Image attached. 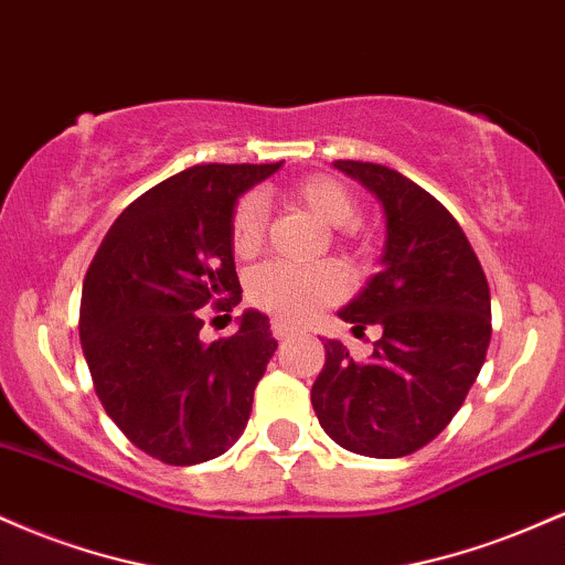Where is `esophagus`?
<instances>
[{
  "label": "esophagus",
  "mask_w": 565,
  "mask_h": 565,
  "mask_svg": "<svg viewBox=\"0 0 565 565\" xmlns=\"http://www.w3.org/2000/svg\"><path fill=\"white\" fill-rule=\"evenodd\" d=\"M270 332H274L276 340H287V337L297 334V332H300V329L289 327V323H284V321H274V323H270Z\"/></svg>",
  "instance_id": "34e87169"
}]
</instances>
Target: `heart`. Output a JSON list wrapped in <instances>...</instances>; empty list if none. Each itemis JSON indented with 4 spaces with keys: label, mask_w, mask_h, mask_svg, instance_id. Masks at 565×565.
I'll return each mask as SVG.
<instances>
[{
    "label": "heart",
    "mask_w": 565,
    "mask_h": 565,
    "mask_svg": "<svg viewBox=\"0 0 565 565\" xmlns=\"http://www.w3.org/2000/svg\"><path fill=\"white\" fill-rule=\"evenodd\" d=\"M291 199L332 228H342L355 217V201L350 191L327 174L302 180L300 185L291 188ZM263 223L265 204L257 193H249L238 201L231 220V242L238 257H249L260 249ZM345 291L348 278L332 263L291 265L270 260L252 270L249 281H246V295L252 305L291 323L308 319L323 305L337 302Z\"/></svg>",
    "instance_id": "obj_1"
}]
</instances>
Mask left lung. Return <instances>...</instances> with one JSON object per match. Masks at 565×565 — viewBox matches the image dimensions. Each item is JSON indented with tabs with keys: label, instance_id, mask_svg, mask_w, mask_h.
I'll list each match as a JSON object with an SVG mask.
<instances>
[{
	"label": "left lung",
	"instance_id": "left-lung-1",
	"mask_svg": "<svg viewBox=\"0 0 565 565\" xmlns=\"http://www.w3.org/2000/svg\"><path fill=\"white\" fill-rule=\"evenodd\" d=\"M380 201L385 246L380 274L337 310L353 332L380 327L359 364L327 340V364L310 401L327 436L364 457L423 449L451 423L486 361L491 297L457 220L425 188L372 161H334Z\"/></svg>",
	"mask_w": 565,
	"mask_h": 565
}]
</instances>
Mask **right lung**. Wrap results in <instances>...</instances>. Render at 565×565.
Instances as JSON below:
<instances>
[{
    "label": "right lung",
    "mask_w": 565,
    "mask_h": 565,
    "mask_svg": "<svg viewBox=\"0 0 565 565\" xmlns=\"http://www.w3.org/2000/svg\"><path fill=\"white\" fill-rule=\"evenodd\" d=\"M276 164H196L116 217L82 287L79 337L95 393L140 451L199 465L236 444L278 342L244 310L236 334L204 342L199 310L242 302L231 220Z\"/></svg>",
    "instance_id": "obj_1"
}]
</instances>
